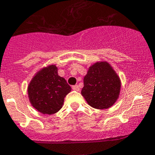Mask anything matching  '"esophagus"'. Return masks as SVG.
Returning <instances> with one entry per match:
<instances>
[{
  "label": "esophagus",
  "instance_id": "esophagus-1",
  "mask_svg": "<svg viewBox=\"0 0 155 155\" xmlns=\"http://www.w3.org/2000/svg\"><path fill=\"white\" fill-rule=\"evenodd\" d=\"M72 88H73V90H74V91H79V85H73V86H72Z\"/></svg>",
  "mask_w": 155,
  "mask_h": 155
}]
</instances>
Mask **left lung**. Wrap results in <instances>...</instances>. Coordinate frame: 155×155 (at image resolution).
<instances>
[{
  "mask_svg": "<svg viewBox=\"0 0 155 155\" xmlns=\"http://www.w3.org/2000/svg\"><path fill=\"white\" fill-rule=\"evenodd\" d=\"M83 81L81 93L92 107L107 109L119 97L120 80L107 63H96L90 67Z\"/></svg>",
  "mask_w": 155,
  "mask_h": 155,
  "instance_id": "obj_1",
  "label": "left lung"
}]
</instances>
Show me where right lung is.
Wrapping results in <instances>:
<instances>
[{
	"mask_svg": "<svg viewBox=\"0 0 155 155\" xmlns=\"http://www.w3.org/2000/svg\"><path fill=\"white\" fill-rule=\"evenodd\" d=\"M71 87L58 76L56 66L51 65L39 71L30 82L28 94L31 105L44 114H54L61 109L64 97Z\"/></svg>",
	"mask_w": 155,
	"mask_h": 155,
	"instance_id": "obj_1",
	"label": "right lung"
}]
</instances>
